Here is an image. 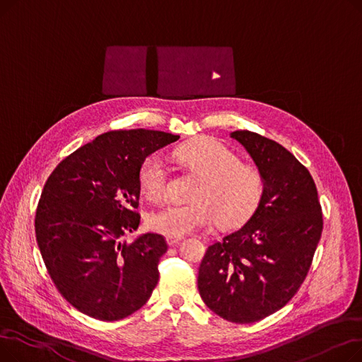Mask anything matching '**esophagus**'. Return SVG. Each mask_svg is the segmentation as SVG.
Here are the masks:
<instances>
[{
  "label": "esophagus",
  "mask_w": 362,
  "mask_h": 362,
  "mask_svg": "<svg viewBox=\"0 0 362 362\" xmlns=\"http://www.w3.org/2000/svg\"><path fill=\"white\" fill-rule=\"evenodd\" d=\"M165 240H167V243H168V245H175V243L180 242V240H182V238H176V236H167V238H165Z\"/></svg>",
  "instance_id": "1"
}]
</instances>
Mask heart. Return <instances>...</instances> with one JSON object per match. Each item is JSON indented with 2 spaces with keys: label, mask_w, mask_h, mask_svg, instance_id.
<instances>
[{
  "label": "heart",
  "mask_w": 362,
  "mask_h": 362,
  "mask_svg": "<svg viewBox=\"0 0 362 362\" xmlns=\"http://www.w3.org/2000/svg\"><path fill=\"white\" fill-rule=\"evenodd\" d=\"M176 157L201 177L189 204H168L149 214L148 227L164 236L182 238L216 220L236 227L248 220L264 194L259 170L240 163L239 156L214 139H197L176 149ZM167 165L161 156H148L139 168L142 194L158 201L167 192Z\"/></svg>",
  "instance_id": "1"
}]
</instances>
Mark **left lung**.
Wrapping results in <instances>:
<instances>
[{"instance_id":"obj_1","label":"left lung","mask_w":362,"mask_h":362,"mask_svg":"<svg viewBox=\"0 0 362 362\" xmlns=\"http://www.w3.org/2000/svg\"><path fill=\"white\" fill-rule=\"evenodd\" d=\"M230 136L257 164L264 194L245 226L208 246L198 289L217 315L248 325L279 311L299 291L321 238L322 213L313 176L286 148L250 130Z\"/></svg>"}]
</instances>
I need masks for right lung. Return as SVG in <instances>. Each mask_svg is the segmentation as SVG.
<instances>
[{"mask_svg":"<svg viewBox=\"0 0 362 362\" xmlns=\"http://www.w3.org/2000/svg\"><path fill=\"white\" fill-rule=\"evenodd\" d=\"M177 135L111 130L76 149L54 168L35 216V235L55 288L81 313L103 321L138 311L158 283L164 236L136 230L139 168Z\"/></svg>","mask_w":362,"mask_h":362,"instance_id":"obj_1","label":"right lung"}]
</instances>
